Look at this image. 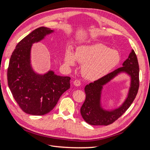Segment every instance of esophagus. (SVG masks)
Returning <instances> with one entry per match:
<instances>
[{
  "label": "esophagus",
  "mask_w": 150,
  "mask_h": 150,
  "mask_svg": "<svg viewBox=\"0 0 150 150\" xmlns=\"http://www.w3.org/2000/svg\"><path fill=\"white\" fill-rule=\"evenodd\" d=\"M74 85L76 86H79L81 85V81L78 79H76L74 81Z\"/></svg>",
  "instance_id": "34e87169"
}]
</instances>
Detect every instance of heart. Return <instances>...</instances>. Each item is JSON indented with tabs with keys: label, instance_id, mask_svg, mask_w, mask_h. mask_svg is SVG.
<instances>
[{
	"label": "heart",
	"instance_id": "1",
	"mask_svg": "<svg viewBox=\"0 0 150 150\" xmlns=\"http://www.w3.org/2000/svg\"><path fill=\"white\" fill-rule=\"evenodd\" d=\"M76 61L83 64L82 73L86 79L96 81L118 65L121 56L117 51L102 44L81 46L77 48L75 53L71 48H67L64 57L65 64L74 66Z\"/></svg>",
	"mask_w": 150,
	"mask_h": 150
}]
</instances>
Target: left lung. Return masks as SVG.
Listing matches in <instances>:
<instances>
[{
    "mask_svg": "<svg viewBox=\"0 0 150 150\" xmlns=\"http://www.w3.org/2000/svg\"><path fill=\"white\" fill-rule=\"evenodd\" d=\"M139 64L134 50H131L128 58L123 62L122 67L94 83L85 86L86 99L81 108V115L87 123L91 125L107 126L112 123L124 114L133 103L139 88ZM125 72L130 76L131 83L129 94L122 105L115 110H106L100 104L103 86L120 73Z\"/></svg>",
    "mask_w": 150,
    "mask_h": 150,
    "instance_id": "8db88e82",
    "label": "left lung"
}]
</instances>
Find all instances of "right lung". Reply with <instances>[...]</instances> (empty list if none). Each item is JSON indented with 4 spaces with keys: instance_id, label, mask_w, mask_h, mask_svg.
<instances>
[{
    "instance_id": "add662e5",
    "label": "right lung",
    "mask_w": 150,
    "mask_h": 150,
    "mask_svg": "<svg viewBox=\"0 0 150 150\" xmlns=\"http://www.w3.org/2000/svg\"><path fill=\"white\" fill-rule=\"evenodd\" d=\"M53 32L45 27L35 29L17 44L10 59L7 69L8 87L17 103L27 114H47L70 88V77L57 76L52 71L39 74L30 64L33 44Z\"/></svg>"
}]
</instances>
